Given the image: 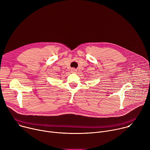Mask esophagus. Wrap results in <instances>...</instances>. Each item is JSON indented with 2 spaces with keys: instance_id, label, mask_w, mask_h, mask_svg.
Listing matches in <instances>:
<instances>
[{
  "instance_id": "1",
  "label": "esophagus",
  "mask_w": 150,
  "mask_h": 150,
  "mask_svg": "<svg viewBox=\"0 0 150 150\" xmlns=\"http://www.w3.org/2000/svg\"><path fill=\"white\" fill-rule=\"evenodd\" d=\"M71 72H76V69H75V68H72V69H71Z\"/></svg>"
}]
</instances>
